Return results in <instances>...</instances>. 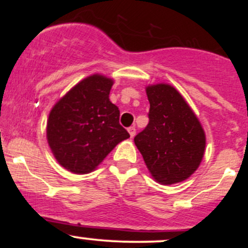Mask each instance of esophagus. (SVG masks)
<instances>
[{
    "label": "esophagus",
    "instance_id": "esophagus-1",
    "mask_svg": "<svg viewBox=\"0 0 248 248\" xmlns=\"http://www.w3.org/2000/svg\"><path fill=\"white\" fill-rule=\"evenodd\" d=\"M128 133H129V135H130V138H134V136H135V134H136V129H135V127H129L128 128Z\"/></svg>",
    "mask_w": 248,
    "mask_h": 248
}]
</instances>
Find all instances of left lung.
Wrapping results in <instances>:
<instances>
[{
	"label": "left lung",
	"mask_w": 248,
	"mask_h": 248,
	"mask_svg": "<svg viewBox=\"0 0 248 248\" xmlns=\"http://www.w3.org/2000/svg\"><path fill=\"white\" fill-rule=\"evenodd\" d=\"M149 124L134 138L152 177L162 186L186 181L204 157L206 136L183 95L169 84L148 85Z\"/></svg>",
	"instance_id": "obj_1"
}]
</instances>
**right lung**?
Here are the masks:
<instances>
[{"mask_svg":"<svg viewBox=\"0 0 248 248\" xmlns=\"http://www.w3.org/2000/svg\"><path fill=\"white\" fill-rule=\"evenodd\" d=\"M113 84L106 76H88L50 110L47 143L57 162L71 172L94 171L116 144L129 138L119 124L120 110L109 100Z\"/></svg>","mask_w":248,"mask_h":248,"instance_id":"obj_1","label":"right lung"}]
</instances>
